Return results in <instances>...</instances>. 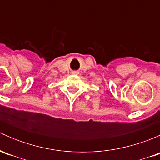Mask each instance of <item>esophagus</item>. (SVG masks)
Wrapping results in <instances>:
<instances>
[{"mask_svg": "<svg viewBox=\"0 0 160 160\" xmlns=\"http://www.w3.org/2000/svg\"><path fill=\"white\" fill-rule=\"evenodd\" d=\"M74 73H75V74H77V72H74Z\"/></svg>", "mask_w": 160, "mask_h": 160, "instance_id": "obj_1", "label": "esophagus"}]
</instances>
